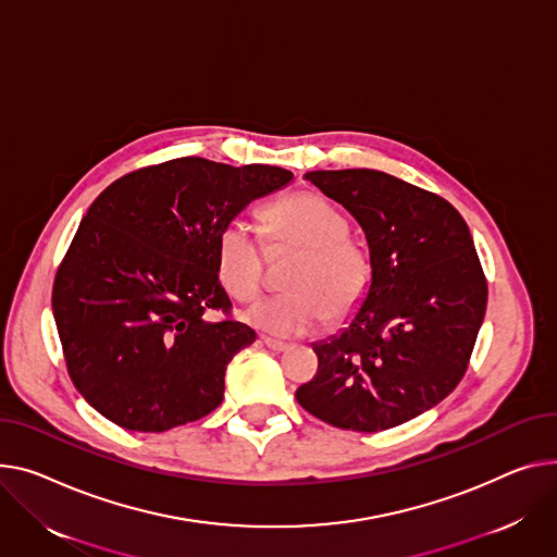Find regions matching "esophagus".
Instances as JSON below:
<instances>
[{"label": "esophagus", "instance_id": "esophagus-1", "mask_svg": "<svg viewBox=\"0 0 557 557\" xmlns=\"http://www.w3.org/2000/svg\"><path fill=\"white\" fill-rule=\"evenodd\" d=\"M262 343L269 347V349H273V351H286L290 345L288 343H282V341H275V338H267V336H262Z\"/></svg>", "mask_w": 557, "mask_h": 557}]
</instances>
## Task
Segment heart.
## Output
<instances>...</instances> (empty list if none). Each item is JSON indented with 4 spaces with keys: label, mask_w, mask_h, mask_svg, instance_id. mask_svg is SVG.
I'll return each mask as SVG.
<instances>
[{
    "label": "heart",
    "mask_w": 557,
    "mask_h": 557,
    "mask_svg": "<svg viewBox=\"0 0 557 557\" xmlns=\"http://www.w3.org/2000/svg\"><path fill=\"white\" fill-rule=\"evenodd\" d=\"M267 235L302 250L288 286L298 290L269 295L246 309V320L277 338L315 331L326 313L341 320L364 298L372 264L367 252L347 239L343 212L315 193H295L262 212ZM216 273L237 300H248L262 284V248L255 231L233 219L216 237Z\"/></svg>",
    "instance_id": "heart-1"
}]
</instances>
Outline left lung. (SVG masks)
<instances>
[{
    "label": "left lung",
    "mask_w": 557,
    "mask_h": 557,
    "mask_svg": "<svg viewBox=\"0 0 557 557\" xmlns=\"http://www.w3.org/2000/svg\"><path fill=\"white\" fill-rule=\"evenodd\" d=\"M307 178L360 224L372 280L336 336L313 343L318 374L295 392L307 412L354 432L410 421L463 379L488 286L463 216L379 170Z\"/></svg>",
    "instance_id": "8db88e82"
}]
</instances>
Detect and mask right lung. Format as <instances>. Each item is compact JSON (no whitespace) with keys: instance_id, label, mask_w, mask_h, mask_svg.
<instances>
[{"instance_id":"obj_1","label":"right lung","mask_w":557,"mask_h":557,"mask_svg":"<svg viewBox=\"0 0 557 557\" xmlns=\"http://www.w3.org/2000/svg\"><path fill=\"white\" fill-rule=\"evenodd\" d=\"M293 181L275 165L174 159L114 181L89 206L53 284L69 376L132 432H165L224 400L226 367L255 343L216 273V237Z\"/></svg>"}]
</instances>
